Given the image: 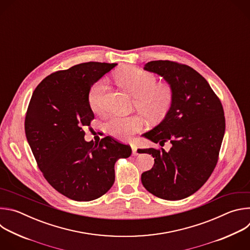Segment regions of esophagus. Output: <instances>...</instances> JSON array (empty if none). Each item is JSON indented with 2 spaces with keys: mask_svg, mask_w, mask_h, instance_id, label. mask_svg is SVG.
<instances>
[{
  "mask_svg": "<svg viewBox=\"0 0 250 250\" xmlns=\"http://www.w3.org/2000/svg\"><path fill=\"white\" fill-rule=\"evenodd\" d=\"M131 150H132V154L133 155H137V147L135 146H133V145H131Z\"/></svg>",
  "mask_w": 250,
  "mask_h": 250,
  "instance_id": "esophagus-1",
  "label": "esophagus"
}]
</instances>
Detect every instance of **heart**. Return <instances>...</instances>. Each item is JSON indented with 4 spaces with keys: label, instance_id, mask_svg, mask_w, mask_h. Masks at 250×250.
<instances>
[{
    "label": "heart",
    "instance_id": "1",
    "mask_svg": "<svg viewBox=\"0 0 250 250\" xmlns=\"http://www.w3.org/2000/svg\"><path fill=\"white\" fill-rule=\"evenodd\" d=\"M120 87L134 97V106L151 123L161 122L169 113L173 102V89L167 82H157L155 74L134 67H125L115 75ZM106 89L104 79L94 83L88 93V103L93 112L103 110L104 96ZM104 128L111 135L127 139L142 129L144 119L112 116L104 122Z\"/></svg>",
    "mask_w": 250,
    "mask_h": 250
}]
</instances>
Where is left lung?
Instances as JSON below:
<instances>
[{
	"label": "left lung",
	"mask_w": 250,
	"mask_h": 250,
	"mask_svg": "<svg viewBox=\"0 0 250 250\" xmlns=\"http://www.w3.org/2000/svg\"><path fill=\"white\" fill-rule=\"evenodd\" d=\"M145 70L162 76L173 89V102L165 119L144 135L164 146L141 149L154 158L153 167L141 174V183L152 195L169 201L197 192L215 169L226 120L223 104L207 80L188 65L170 60L150 61Z\"/></svg>",
	"instance_id": "1"
}]
</instances>
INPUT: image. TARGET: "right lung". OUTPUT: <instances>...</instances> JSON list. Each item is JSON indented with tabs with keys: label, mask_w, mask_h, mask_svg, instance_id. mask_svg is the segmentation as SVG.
<instances>
[{
	"label": "right lung",
	"mask_w": 250,
	"mask_h": 250,
	"mask_svg": "<svg viewBox=\"0 0 250 250\" xmlns=\"http://www.w3.org/2000/svg\"><path fill=\"white\" fill-rule=\"evenodd\" d=\"M117 63L86 62L60 70L35 88L25 115L24 130L46 181L74 201H93L115 182V163L131 154L129 146L112 136L98 144L84 139L94 120L88 93Z\"/></svg>",
	"instance_id": "1"
}]
</instances>
